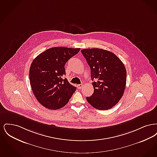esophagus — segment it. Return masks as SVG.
Segmentation results:
<instances>
[{"label":"esophagus","mask_w":157,"mask_h":157,"mask_svg":"<svg viewBox=\"0 0 157 157\" xmlns=\"http://www.w3.org/2000/svg\"><path fill=\"white\" fill-rule=\"evenodd\" d=\"M77 87H78V89H82V87H83V85H82V84L78 85Z\"/></svg>","instance_id":"esophagus-1"}]
</instances>
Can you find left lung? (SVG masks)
I'll return each mask as SVG.
<instances>
[{
    "instance_id": "obj_1",
    "label": "left lung",
    "mask_w": 157,
    "mask_h": 157,
    "mask_svg": "<svg viewBox=\"0 0 157 157\" xmlns=\"http://www.w3.org/2000/svg\"><path fill=\"white\" fill-rule=\"evenodd\" d=\"M81 52L90 68L94 91L86 97L88 103L99 110L112 108L122 97L127 71L122 62L113 53L99 49H85Z\"/></svg>"
}]
</instances>
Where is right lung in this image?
Returning a JSON list of instances; mask_svg holds the SVG:
<instances>
[{
	"instance_id": "1",
	"label": "right lung",
	"mask_w": 157,
	"mask_h": 157,
	"mask_svg": "<svg viewBox=\"0 0 157 157\" xmlns=\"http://www.w3.org/2000/svg\"><path fill=\"white\" fill-rule=\"evenodd\" d=\"M80 48L53 47L39 54L29 69L30 86L37 101L50 109H58L67 104L76 88L70 84L65 65Z\"/></svg>"
}]
</instances>
